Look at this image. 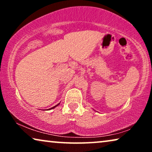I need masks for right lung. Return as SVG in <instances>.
<instances>
[{"instance_id": "add662e5", "label": "right lung", "mask_w": 152, "mask_h": 152, "mask_svg": "<svg viewBox=\"0 0 152 152\" xmlns=\"http://www.w3.org/2000/svg\"><path fill=\"white\" fill-rule=\"evenodd\" d=\"M59 104H57V105H56V106H55V107H52V108H50V109H54V108H55L56 107H57V106H58V105H59Z\"/></svg>"}]
</instances>
